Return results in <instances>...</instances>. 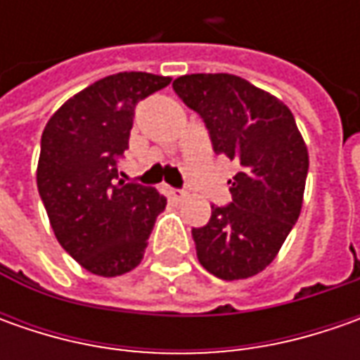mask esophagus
I'll return each mask as SVG.
<instances>
[{"label": "esophagus", "instance_id": "obj_1", "mask_svg": "<svg viewBox=\"0 0 360 360\" xmlns=\"http://www.w3.org/2000/svg\"><path fill=\"white\" fill-rule=\"evenodd\" d=\"M168 194H170L172 198H176V200H184V198L188 196L186 190H178V188H170V190H168Z\"/></svg>", "mask_w": 360, "mask_h": 360}]
</instances>
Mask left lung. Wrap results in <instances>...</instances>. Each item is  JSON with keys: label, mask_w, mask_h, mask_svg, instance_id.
Masks as SVG:
<instances>
[{"label": "left lung", "mask_w": 360, "mask_h": 360, "mask_svg": "<svg viewBox=\"0 0 360 360\" xmlns=\"http://www.w3.org/2000/svg\"><path fill=\"white\" fill-rule=\"evenodd\" d=\"M174 91L206 124L216 154L236 160L229 180L232 202L212 206L210 220L192 229L204 269L222 281L264 270L278 255L302 208L309 152L292 112L232 74H190Z\"/></svg>", "instance_id": "obj_1"}]
</instances>
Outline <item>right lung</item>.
I'll return each instance as SVG.
<instances>
[{
  "label": "right lung",
  "instance_id": "obj_1",
  "mask_svg": "<svg viewBox=\"0 0 360 360\" xmlns=\"http://www.w3.org/2000/svg\"><path fill=\"white\" fill-rule=\"evenodd\" d=\"M172 79L122 72L94 82L49 118L41 134L37 190L63 250L98 276H120L144 258L166 198L126 184L118 162L128 150L134 108Z\"/></svg>",
  "mask_w": 360,
  "mask_h": 360
}]
</instances>
